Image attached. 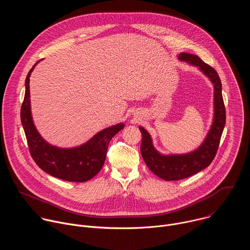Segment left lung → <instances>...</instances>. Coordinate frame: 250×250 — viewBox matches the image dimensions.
Segmentation results:
<instances>
[{"mask_svg":"<svg viewBox=\"0 0 250 250\" xmlns=\"http://www.w3.org/2000/svg\"><path fill=\"white\" fill-rule=\"evenodd\" d=\"M181 61L199 67L202 72L210 80L213 85V120L211 126L203 141L195 150L185 154L164 155L158 152L152 144L148 131L142 126L139 129L142 133L140 152L147 167L161 179L166 181L181 180L197 174L207 168L215 158L223 130L226 125V109L222 95V82L217 71L206 64L199 56L182 52L178 55Z\"/></svg>","mask_w":250,"mask_h":250,"instance_id":"left-lung-1","label":"left lung"}]
</instances>
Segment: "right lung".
<instances>
[{
  "label": "right lung",
  "mask_w": 250,
  "mask_h": 250,
  "mask_svg": "<svg viewBox=\"0 0 250 250\" xmlns=\"http://www.w3.org/2000/svg\"><path fill=\"white\" fill-rule=\"evenodd\" d=\"M40 61L32 66L26 76L24 99L21 109V125L30 155L41 169L53 177L69 182H86L100 172L111 139L124 128L125 125L120 123L106 127L77 147L60 148L49 145L35 127L30 112L29 77Z\"/></svg>",
  "instance_id": "right-lung-1"
}]
</instances>
